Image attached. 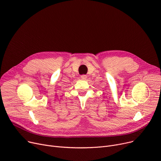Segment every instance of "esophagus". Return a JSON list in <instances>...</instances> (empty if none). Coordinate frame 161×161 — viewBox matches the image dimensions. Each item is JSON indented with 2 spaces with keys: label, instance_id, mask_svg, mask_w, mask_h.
Instances as JSON below:
<instances>
[{
  "label": "esophagus",
  "instance_id": "esophagus-1",
  "mask_svg": "<svg viewBox=\"0 0 161 161\" xmlns=\"http://www.w3.org/2000/svg\"><path fill=\"white\" fill-rule=\"evenodd\" d=\"M81 78L83 80H86L87 78V75H85V74H83L81 75Z\"/></svg>",
  "mask_w": 161,
  "mask_h": 161
}]
</instances>
